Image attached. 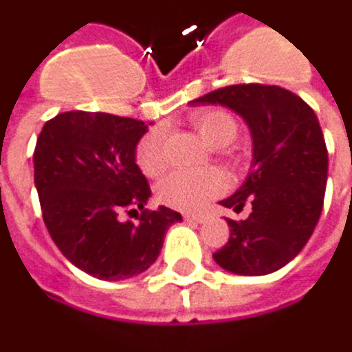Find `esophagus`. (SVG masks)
<instances>
[{"label":"esophagus","mask_w":352,"mask_h":352,"mask_svg":"<svg viewBox=\"0 0 352 352\" xmlns=\"http://www.w3.org/2000/svg\"><path fill=\"white\" fill-rule=\"evenodd\" d=\"M184 219L192 221V223H204V217L201 215H194V213H184Z\"/></svg>","instance_id":"34e87169"}]
</instances>
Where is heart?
<instances>
[{
	"label": "heart",
	"mask_w": 352,
	"mask_h": 352,
	"mask_svg": "<svg viewBox=\"0 0 352 352\" xmlns=\"http://www.w3.org/2000/svg\"><path fill=\"white\" fill-rule=\"evenodd\" d=\"M190 124L196 133L210 148H225L234 141L240 131L236 118L223 108H206L194 112ZM135 162L146 177H160L168 168V152H166V133L162 127H154L142 137L137 151ZM227 162L236 168L240 164L238 154H227ZM227 179L219 169H206L198 173L177 171L166 177L156 188V196L162 204L181 211L201 210L211 198L225 190Z\"/></svg>",
	"instance_id": "heart-1"
}]
</instances>
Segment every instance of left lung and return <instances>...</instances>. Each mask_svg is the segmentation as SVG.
Returning a JSON list of instances; mask_svg holds the SVG:
<instances>
[{
  "instance_id": "obj_1",
  "label": "left lung",
  "mask_w": 352,
  "mask_h": 352,
  "mask_svg": "<svg viewBox=\"0 0 352 352\" xmlns=\"http://www.w3.org/2000/svg\"><path fill=\"white\" fill-rule=\"evenodd\" d=\"M223 104L244 118L253 137L245 183L221 204L234 211L250 204L244 221L227 219L230 238L213 259L242 276L282 269L309 242L318 223L328 181V148L314 110L296 93L263 83L228 85L192 100Z\"/></svg>"
}]
</instances>
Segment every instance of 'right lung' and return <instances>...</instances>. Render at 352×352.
Wrapping results in <instances>:
<instances>
[{"label": "right lung", "mask_w": 352, "mask_h": 352, "mask_svg": "<svg viewBox=\"0 0 352 352\" xmlns=\"http://www.w3.org/2000/svg\"><path fill=\"white\" fill-rule=\"evenodd\" d=\"M144 122L104 112H63L43 125L34 183L43 223L68 261L100 280L137 276L158 259L181 213L144 210L151 186L135 164ZM137 212L140 221H122Z\"/></svg>", "instance_id": "right-lung-1"}]
</instances>
